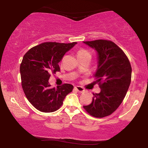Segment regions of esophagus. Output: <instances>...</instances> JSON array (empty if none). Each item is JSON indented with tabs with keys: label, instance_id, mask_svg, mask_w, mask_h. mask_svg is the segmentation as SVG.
I'll list each match as a JSON object with an SVG mask.
<instances>
[{
	"label": "esophagus",
	"instance_id": "1",
	"mask_svg": "<svg viewBox=\"0 0 148 148\" xmlns=\"http://www.w3.org/2000/svg\"><path fill=\"white\" fill-rule=\"evenodd\" d=\"M75 90L77 91V92H80V93H82V92H85V90L84 88H82V87L81 86H75Z\"/></svg>",
	"mask_w": 148,
	"mask_h": 148
}]
</instances>
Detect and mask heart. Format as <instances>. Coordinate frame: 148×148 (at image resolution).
<instances>
[{
    "label": "heart",
    "instance_id": "b5f03b06",
    "mask_svg": "<svg viewBox=\"0 0 148 148\" xmlns=\"http://www.w3.org/2000/svg\"><path fill=\"white\" fill-rule=\"evenodd\" d=\"M86 53H89V52L87 51V50H84V49H80L79 51L77 52V55H80V54H86Z\"/></svg>",
    "mask_w": 148,
    "mask_h": 148
}]
</instances>
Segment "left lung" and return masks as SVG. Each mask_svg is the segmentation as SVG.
Listing matches in <instances>:
<instances>
[{
	"mask_svg": "<svg viewBox=\"0 0 148 148\" xmlns=\"http://www.w3.org/2000/svg\"><path fill=\"white\" fill-rule=\"evenodd\" d=\"M96 50L98 68L94 75L101 89L94 94L92 103L84 106L97 118L108 116L118 108L131 84V66L124 52L114 42L105 40L84 42Z\"/></svg>",
	"mask_w": 148,
	"mask_h": 148,
	"instance_id": "obj_1",
	"label": "left lung"
}]
</instances>
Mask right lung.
Listing matches in <instances>:
<instances>
[{"instance_id":"right-lung-1","label":"right lung","mask_w":148,"mask_h":148,"mask_svg":"<svg viewBox=\"0 0 148 148\" xmlns=\"http://www.w3.org/2000/svg\"><path fill=\"white\" fill-rule=\"evenodd\" d=\"M77 44L44 42L32 48L23 56L20 65L22 88L29 102L43 112H52L62 106L73 86L64 84L52 88L50 73L59 71L58 62Z\"/></svg>"}]
</instances>
